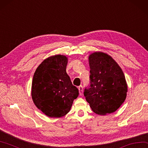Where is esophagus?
Returning a JSON list of instances; mask_svg holds the SVG:
<instances>
[{
  "instance_id": "esophagus-1",
  "label": "esophagus",
  "mask_w": 148,
  "mask_h": 148,
  "mask_svg": "<svg viewBox=\"0 0 148 148\" xmlns=\"http://www.w3.org/2000/svg\"><path fill=\"white\" fill-rule=\"evenodd\" d=\"M78 90H79V95H82L83 94V87L82 85H80L79 87H78Z\"/></svg>"
}]
</instances>
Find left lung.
Listing matches in <instances>:
<instances>
[{"mask_svg":"<svg viewBox=\"0 0 148 148\" xmlns=\"http://www.w3.org/2000/svg\"><path fill=\"white\" fill-rule=\"evenodd\" d=\"M90 85L84 90L94 112L106 115L116 111L124 102L127 84L122 69L111 56L95 52L88 56Z\"/></svg>","mask_w":148,"mask_h":148,"instance_id":"1","label":"left lung"}]
</instances>
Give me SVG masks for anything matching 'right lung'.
Segmentation results:
<instances>
[{"label": "right lung", "mask_w": 148, "mask_h": 148, "mask_svg": "<svg viewBox=\"0 0 148 148\" xmlns=\"http://www.w3.org/2000/svg\"><path fill=\"white\" fill-rule=\"evenodd\" d=\"M68 58L57 54L45 59L35 72L32 98L40 111L50 118H60L70 111L78 89L66 72Z\"/></svg>", "instance_id": "obj_1"}]
</instances>
